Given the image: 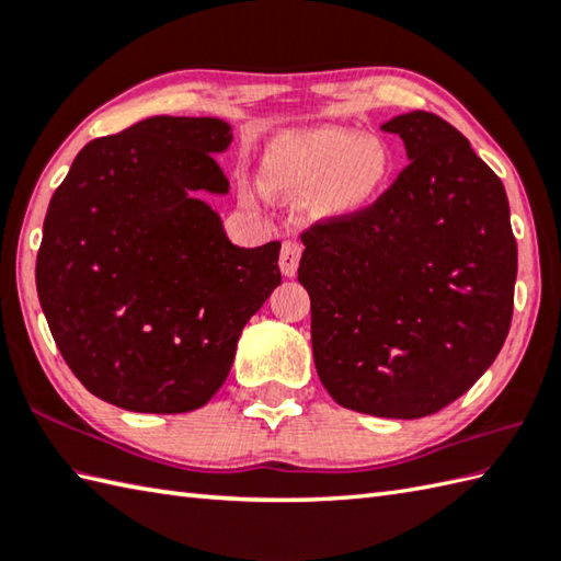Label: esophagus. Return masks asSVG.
I'll return each instance as SVG.
<instances>
[{
    "instance_id": "1",
    "label": "esophagus",
    "mask_w": 561,
    "mask_h": 561,
    "mask_svg": "<svg viewBox=\"0 0 561 561\" xmlns=\"http://www.w3.org/2000/svg\"><path fill=\"white\" fill-rule=\"evenodd\" d=\"M299 260H301V245L296 241H284L282 253H279V267L284 277H294L296 270H299Z\"/></svg>"
}]
</instances>
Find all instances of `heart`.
<instances>
[{"mask_svg":"<svg viewBox=\"0 0 561 561\" xmlns=\"http://www.w3.org/2000/svg\"><path fill=\"white\" fill-rule=\"evenodd\" d=\"M265 183L279 193H308L318 187V207L350 214L380 195L390 175V153L378 139H362L350 129H316L274 141L265 153ZM262 193L245 187V199Z\"/></svg>","mask_w":561,"mask_h":561,"instance_id":"obj_1","label":"heart"}]
</instances>
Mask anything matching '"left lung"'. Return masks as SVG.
I'll return each instance as SVG.
<instances>
[{
	"label": "left lung",
	"mask_w": 561,
	"mask_h": 561,
	"mask_svg": "<svg viewBox=\"0 0 561 561\" xmlns=\"http://www.w3.org/2000/svg\"><path fill=\"white\" fill-rule=\"evenodd\" d=\"M410 163L374 205L316 221L299 282L320 383L392 420L434 414L496 359L518 267L499 175L434 113L392 117Z\"/></svg>",
	"instance_id": "left-lung-1"
}]
</instances>
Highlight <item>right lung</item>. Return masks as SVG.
<instances>
[{
  "instance_id": "obj_1",
  "label": "right lung",
  "mask_w": 561,
  "mask_h": 561,
  "mask_svg": "<svg viewBox=\"0 0 561 561\" xmlns=\"http://www.w3.org/2000/svg\"><path fill=\"white\" fill-rule=\"evenodd\" d=\"M217 117H147L83 147L35 260L47 325L83 388L129 412L211 400L241 330L279 287V241L238 248L202 193H229Z\"/></svg>"
}]
</instances>
